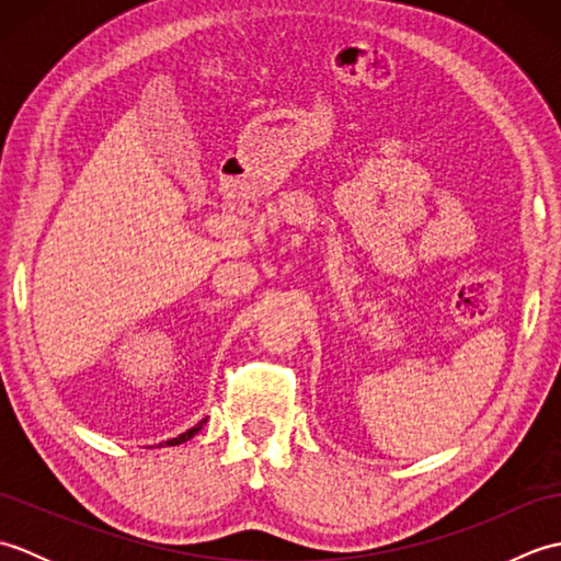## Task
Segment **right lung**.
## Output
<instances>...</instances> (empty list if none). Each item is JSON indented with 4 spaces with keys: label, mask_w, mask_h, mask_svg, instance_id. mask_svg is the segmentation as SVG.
Segmentation results:
<instances>
[{
    "label": "right lung",
    "mask_w": 561,
    "mask_h": 561,
    "mask_svg": "<svg viewBox=\"0 0 561 561\" xmlns=\"http://www.w3.org/2000/svg\"><path fill=\"white\" fill-rule=\"evenodd\" d=\"M205 422H207V420H205ZM205 422H199L197 426H193V428H187V432H185V434H181V436H178V438H171V440H169V444H171V446H178V444H185V440H187V438H193V436H195V434L199 432V428H202V424H205Z\"/></svg>",
    "instance_id": "1"
}]
</instances>
